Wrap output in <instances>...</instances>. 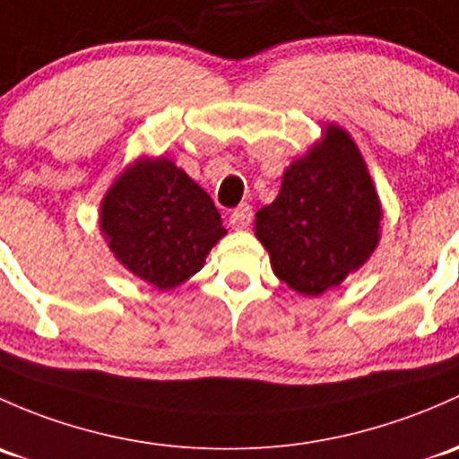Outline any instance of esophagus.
<instances>
[{
	"label": "esophagus",
	"mask_w": 459,
	"mask_h": 459,
	"mask_svg": "<svg viewBox=\"0 0 459 459\" xmlns=\"http://www.w3.org/2000/svg\"><path fill=\"white\" fill-rule=\"evenodd\" d=\"M230 226L233 229H248L250 221H253V209L248 204H239L238 209L230 213Z\"/></svg>",
	"instance_id": "1"
}]
</instances>
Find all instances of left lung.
Masks as SVG:
<instances>
[{
	"instance_id": "obj_1",
	"label": "left lung",
	"mask_w": 459,
	"mask_h": 459,
	"mask_svg": "<svg viewBox=\"0 0 459 459\" xmlns=\"http://www.w3.org/2000/svg\"><path fill=\"white\" fill-rule=\"evenodd\" d=\"M383 204L359 144L341 125L283 171L273 204L255 215V235L279 281L318 297L363 268L380 242Z\"/></svg>"
}]
</instances>
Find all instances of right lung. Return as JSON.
I'll return each mask as SVG.
<instances>
[{"label": "right lung", "instance_id": "add662e5", "mask_svg": "<svg viewBox=\"0 0 459 459\" xmlns=\"http://www.w3.org/2000/svg\"><path fill=\"white\" fill-rule=\"evenodd\" d=\"M99 226L114 259L158 290H173L226 235L211 195L165 156H138L100 200Z\"/></svg>", "mask_w": 459, "mask_h": 459}]
</instances>
